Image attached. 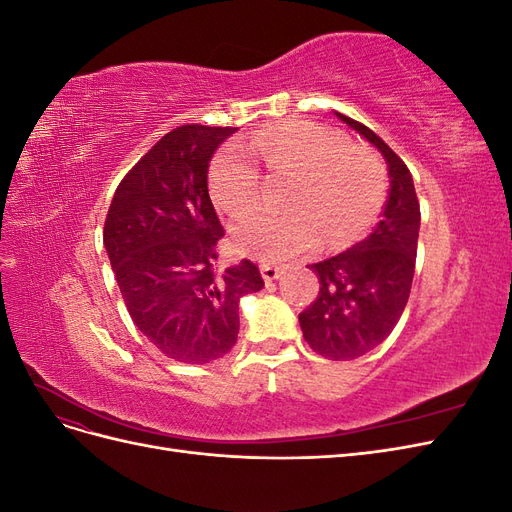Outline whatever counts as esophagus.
<instances>
[{"label": "esophagus", "instance_id": "34e87169", "mask_svg": "<svg viewBox=\"0 0 512 512\" xmlns=\"http://www.w3.org/2000/svg\"><path fill=\"white\" fill-rule=\"evenodd\" d=\"M260 273H262V280H265L267 284L280 280V277L284 275V267H275V265H260Z\"/></svg>", "mask_w": 512, "mask_h": 512}]
</instances>
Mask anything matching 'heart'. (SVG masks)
<instances>
[{
	"label": "heart",
	"instance_id": "b5f03b06",
	"mask_svg": "<svg viewBox=\"0 0 512 512\" xmlns=\"http://www.w3.org/2000/svg\"><path fill=\"white\" fill-rule=\"evenodd\" d=\"M292 175L286 203L290 209L250 211L232 226L239 252L265 262H282L312 252L324 237L342 247L376 222L386 198V175L380 162L335 130L297 121L260 130L241 149L215 156L209 170L213 203L228 215L250 209L260 194V173Z\"/></svg>",
	"mask_w": 512,
	"mask_h": 512
}]
</instances>
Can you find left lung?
Returning a JSON list of instances; mask_svg holds the SVG:
<instances>
[{
    "label": "left lung",
    "instance_id": "obj_1",
    "mask_svg": "<svg viewBox=\"0 0 512 512\" xmlns=\"http://www.w3.org/2000/svg\"><path fill=\"white\" fill-rule=\"evenodd\" d=\"M339 121L374 145L389 166L391 190L374 232L346 252L307 265L318 280L316 301L299 314L305 342L331 361H352L380 346L404 314L414 265L421 207L408 166L363 123Z\"/></svg>",
    "mask_w": 512,
    "mask_h": 512
}]
</instances>
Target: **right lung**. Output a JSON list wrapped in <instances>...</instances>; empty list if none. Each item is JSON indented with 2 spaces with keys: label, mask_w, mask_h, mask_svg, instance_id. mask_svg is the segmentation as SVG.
I'll use <instances>...</instances> for the list:
<instances>
[{
  "label": "right lung",
  "mask_w": 512,
  "mask_h": 512,
  "mask_svg": "<svg viewBox=\"0 0 512 512\" xmlns=\"http://www.w3.org/2000/svg\"><path fill=\"white\" fill-rule=\"evenodd\" d=\"M237 128L188 123L162 136L123 177L104 247L128 312L168 359L205 365L237 344L239 301L258 292L250 260L218 269L224 228L207 188L209 162Z\"/></svg>",
  "instance_id": "right-lung-1"
}]
</instances>
